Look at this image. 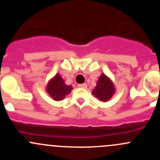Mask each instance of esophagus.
Wrapping results in <instances>:
<instances>
[{
  "label": "esophagus",
  "instance_id": "1",
  "mask_svg": "<svg viewBox=\"0 0 160 160\" xmlns=\"http://www.w3.org/2000/svg\"><path fill=\"white\" fill-rule=\"evenodd\" d=\"M78 87L80 88H83V89H86V88H88V85H87L86 83H82V84H79Z\"/></svg>",
  "mask_w": 160,
  "mask_h": 160
}]
</instances>
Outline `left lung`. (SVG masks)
Wrapping results in <instances>:
<instances>
[{
    "instance_id": "obj_1",
    "label": "left lung",
    "mask_w": 160,
    "mask_h": 160,
    "mask_svg": "<svg viewBox=\"0 0 160 160\" xmlns=\"http://www.w3.org/2000/svg\"><path fill=\"white\" fill-rule=\"evenodd\" d=\"M114 93L115 88L112 80L105 74L102 73L97 81V86L92 91V94L100 101L106 102L112 98Z\"/></svg>"
}]
</instances>
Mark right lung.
<instances>
[{
	"label": "right lung",
	"instance_id": "right-lung-1",
	"mask_svg": "<svg viewBox=\"0 0 160 160\" xmlns=\"http://www.w3.org/2000/svg\"><path fill=\"white\" fill-rule=\"evenodd\" d=\"M72 88L71 85L65 83V80L59 73L56 74L48 82L46 90L54 101H59L65 98L67 95L70 94Z\"/></svg>",
	"mask_w": 160,
	"mask_h": 160
}]
</instances>
